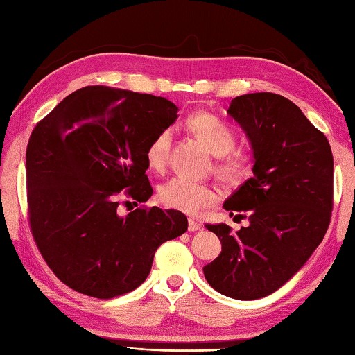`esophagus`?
Listing matches in <instances>:
<instances>
[{
    "label": "esophagus",
    "instance_id": "34e87169",
    "mask_svg": "<svg viewBox=\"0 0 355 355\" xmlns=\"http://www.w3.org/2000/svg\"><path fill=\"white\" fill-rule=\"evenodd\" d=\"M198 230H202V225L196 223L195 219H189V232H198Z\"/></svg>",
    "mask_w": 355,
    "mask_h": 355
}]
</instances>
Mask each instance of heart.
<instances>
[{
  "instance_id": "1",
  "label": "heart",
  "mask_w": 355,
  "mask_h": 355,
  "mask_svg": "<svg viewBox=\"0 0 355 355\" xmlns=\"http://www.w3.org/2000/svg\"><path fill=\"white\" fill-rule=\"evenodd\" d=\"M187 128L196 136L218 159L215 173L225 185H239L252 175V160L244 153L233 150L236 136L229 125L209 112H198L187 119ZM173 144V130L164 128L156 132L145 150L148 166L162 171L168 164ZM216 190L207 184L193 182L182 176L171 178L159 189V200L166 209L182 211L185 215H198L207 207L215 204Z\"/></svg>"
}]
</instances>
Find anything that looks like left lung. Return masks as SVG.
<instances>
[{"instance_id": "1", "label": "left lung", "mask_w": 355, "mask_h": 355, "mask_svg": "<svg viewBox=\"0 0 355 355\" xmlns=\"http://www.w3.org/2000/svg\"><path fill=\"white\" fill-rule=\"evenodd\" d=\"M227 112L249 136L255 164L224 209L249 225L232 233L227 224H205L223 252L204 275L225 297L257 300L289 282L323 241L334 205V157L323 132L283 96H239Z\"/></svg>"}]
</instances>
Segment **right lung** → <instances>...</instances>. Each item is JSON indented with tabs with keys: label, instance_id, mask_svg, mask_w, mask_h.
<instances>
[{
	"label": "right lung",
	"instance_id": "right-lung-1",
	"mask_svg": "<svg viewBox=\"0 0 355 355\" xmlns=\"http://www.w3.org/2000/svg\"><path fill=\"white\" fill-rule=\"evenodd\" d=\"M176 119L178 106L164 97L86 86L35 125L26 150L29 225L71 289L100 300L135 291L157 247L187 232L178 210L117 213L130 199L151 198L146 145Z\"/></svg>",
	"mask_w": 355,
	"mask_h": 355
}]
</instances>
